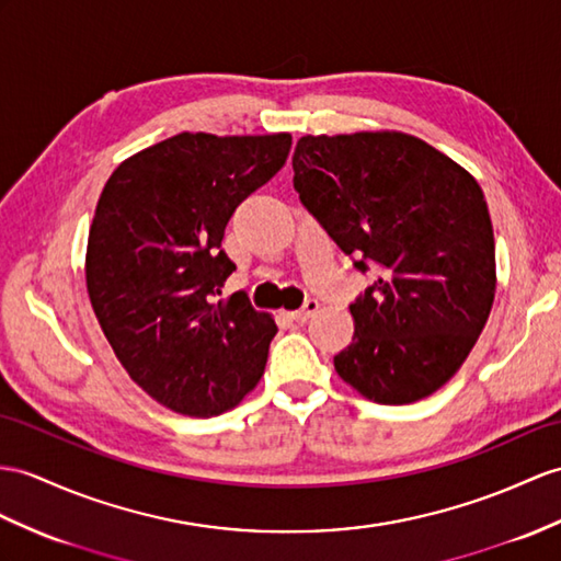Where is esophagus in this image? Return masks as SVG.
I'll return each instance as SVG.
<instances>
[{
    "label": "esophagus",
    "mask_w": 561,
    "mask_h": 561,
    "mask_svg": "<svg viewBox=\"0 0 561 561\" xmlns=\"http://www.w3.org/2000/svg\"><path fill=\"white\" fill-rule=\"evenodd\" d=\"M317 311H319V299L309 297L307 302H305L302 307H299L297 311H290V319H293V321H297V323H305V321H309Z\"/></svg>",
    "instance_id": "esophagus-1"
}]
</instances>
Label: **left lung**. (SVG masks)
<instances>
[{"label": "left lung", "instance_id": "left-lung-1", "mask_svg": "<svg viewBox=\"0 0 561 561\" xmlns=\"http://www.w3.org/2000/svg\"><path fill=\"white\" fill-rule=\"evenodd\" d=\"M305 209L359 273L352 343L335 371L378 404L428 398L455 376L495 299V238L483 190L404 133L307 135L293 154Z\"/></svg>", "mask_w": 561, "mask_h": 561}]
</instances>
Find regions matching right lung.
I'll return each instance as SVG.
<instances>
[{"label":"right lung","instance_id":"add662e5","mask_svg":"<svg viewBox=\"0 0 561 561\" xmlns=\"http://www.w3.org/2000/svg\"><path fill=\"white\" fill-rule=\"evenodd\" d=\"M290 147L288 133H181L123 161L102 190L85 262L92 309L135 383L178 414H221L264 374L278 328L244 293L218 299L236 271L221 240Z\"/></svg>","mask_w":561,"mask_h":561}]
</instances>
